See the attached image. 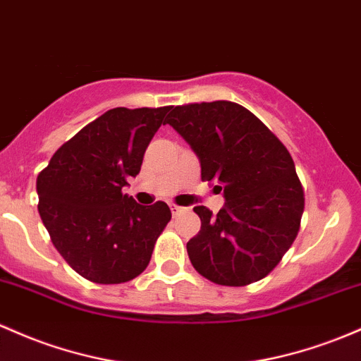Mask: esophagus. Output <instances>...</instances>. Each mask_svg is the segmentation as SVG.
<instances>
[{
	"label": "esophagus",
	"instance_id": "esophagus-1",
	"mask_svg": "<svg viewBox=\"0 0 361 361\" xmlns=\"http://www.w3.org/2000/svg\"><path fill=\"white\" fill-rule=\"evenodd\" d=\"M169 207H171V212L174 214V216L185 211V207H180V205H176V204H171V205H169Z\"/></svg>",
	"mask_w": 361,
	"mask_h": 361
}]
</instances>
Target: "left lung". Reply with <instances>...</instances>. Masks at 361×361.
I'll return each mask as SVG.
<instances>
[{"label":"left lung","mask_w":361,"mask_h":361,"mask_svg":"<svg viewBox=\"0 0 361 361\" xmlns=\"http://www.w3.org/2000/svg\"><path fill=\"white\" fill-rule=\"evenodd\" d=\"M166 123L199 156L202 180L226 199L216 216L193 207L202 226L187 243L190 262L221 286L260 281L300 231L305 193L291 154L255 114L231 101L173 106Z\"/></svg>","instance_id":"8db88e82"}]
</instances>
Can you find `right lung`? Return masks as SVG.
Instances as JSON below:
<instances>
[{
    "instance_id": "right-lung-1",
    "label": "right lung",
    "mask_w": 361,
    "mask_h": 361,
    "mask_svg": "<svg viewBox=\"0 0 361 361\" xmlns=\"http://www.w3.org/2000/svg\"><path fill=\"white\" fill-rule=\"evenodd\" d=\"M169 106L114 108L59 147L37 176L39 214L66 264L97 284L145 271L171 221L164 202L137 204L123 193Z\"/></svg>"
}]
</instances>
